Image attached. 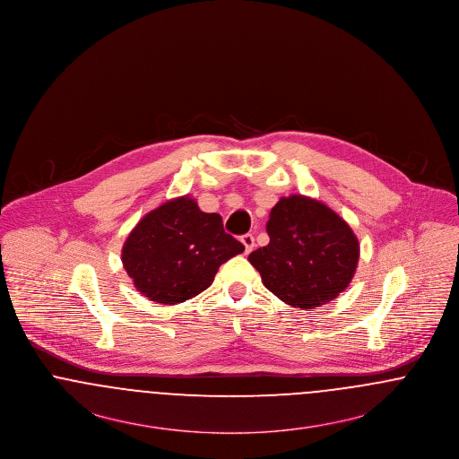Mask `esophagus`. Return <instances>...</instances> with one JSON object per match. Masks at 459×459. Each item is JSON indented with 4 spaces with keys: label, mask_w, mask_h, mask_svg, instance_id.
<instances>
[{
    "label": "esophagus",
    "mask_w": 459,
    "mask_h": 459,
    "mask_svg": "<svg viewBox=\"0 0 459 459\" xmlns=\"http://www.w3.org/2000/svg\"><path fill=\"white\" fill-rule=\"evenodd\" d=\"M240 242L244 244V251H246V253H251V249L255 247V238H253L251 234L242 236V238H240Z\"/></svg>",
    "instance_id": "esophagus-1"
}]
</instances>
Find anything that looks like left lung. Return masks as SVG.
I'll return each instance as SVG.
<instances>
[{"label":"left lung","mask_w":459,"mask_h":459,"mask_svg":"<svg viewBox=\"0 0 459 459\" xmlns=\"http://www.w3.org/2000/svg\"><path fill=\"white\" fill-rule=\"evenodd\" d=\"M266 232L270 242L247 260L285 305L315 309L348 289L359 262V240L324 201L303 195L281 197L270 212Z\"/></svg>","instance_id":"obj_1"}]
</instances>
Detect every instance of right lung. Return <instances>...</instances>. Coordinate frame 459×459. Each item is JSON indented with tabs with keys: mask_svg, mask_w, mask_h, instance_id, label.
I'll list each match as a JSON object with an SVG mask.
<instances>
[{
	"mask_svg": "<svg viewBox=\"0 0 459 459\" xmlns=\"http://www.w3.org/2000/svg\"><path fill=\"white\" fill-rule=\"evenodd\" d=\"M244 251L225 234L219 213H204L191 195L172 197L135 223L122 246L134 287L160 305L184 303L208 289L221 263Z\"/></svg>",
	"mask_w": 459,
	"mask_h": 459,
	"instance_id": "obj_1",
	"label": "right lung"
}]
</instances>
